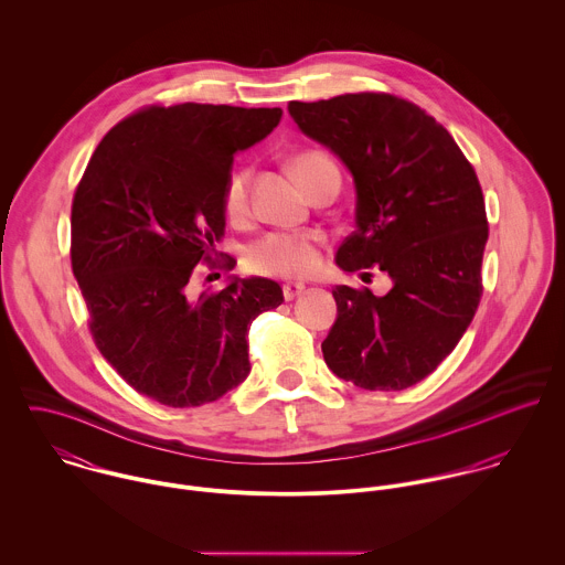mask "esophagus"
Here are the masks:
<instances>
[{
	"instance_id": "34e87169",
	"label": "esophagus",
	"mask_w": 565,
	"mask_h": 565,
	"mask_svg": "<svg viewBox=\"0 0 565 565\" xmlns=\"http://www.w3.org/2000/svg\"><path fill=\"white\" fill-rule=\"evenodd\" d=\"M302 291H305V285H300V282H287V285H282V296H285V300H294V298H298Z\"/></svg>"
}]
</instances>
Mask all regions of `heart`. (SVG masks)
<instances>
[{
	"label": "heart",
	"instance_id": "1",
	"mask_svg": "<svg viewBox=\"0 0 565 565\" xmlns=\"http://www.w3.org/2000/svg\"><path fill=\"white\" fill-rule=\"evenodd\" d=\"M289 167L307 193L328 175H339L334 162L318 150L296 154ZM222 209L231 222H243L249 215V169L242 167L228 175L222 191ZM320 263L322 256L313 233H267L245 252V265L254 274L276 278L311 276Z\"/></svg>",
	"mask_w": 565,
	"mask_h": 565
}]
</instances>
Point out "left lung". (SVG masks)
Segmentation results:
<instances>
[{
    "mask_svg": "<svg viewBox=\"0 0 565 565\" xmlns=\"http://www.w3.org/2000/svg\"><path fill=\"white\" fill-rule=\"evenodd\" d=\"M289 115L354 178L356 231L337 265L394 280L381 298L332 289L323 361L361 390H406L455 350L481 302L489 228L477 171L435 117L390 93L289 102Z\"/></svg>",
    "mask_w": 565,
    "mask_h": 565,
    "instance_id": "obj_1",
    "label": "left lung"
}]
</instances>
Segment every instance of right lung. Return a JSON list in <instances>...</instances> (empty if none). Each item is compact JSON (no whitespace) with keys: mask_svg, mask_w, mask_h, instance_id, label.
<instances>
[{"mask_svg":"<svg viewBox=\"0 0 565 565\" xmlns=\"http://www.w3.org/2000/svg\"><path fill=\"white\" fill-rule=\"evenodd\" d=\"M280 108L146 106L97 146L72 204V267L102 356L139 394L191 408L249 374L247 330L282 305L267 278H233L191 298L195 265L213 263L235 152L265 139Z\"/></svg>","mask_w":565,"mask_h":565,"instance_id":"add662e5","label":"right lung"}]
</instances>
